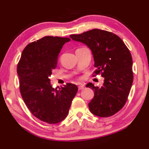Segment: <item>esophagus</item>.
I'll list each match as a JSON object with an SVG mask.
<instances>
[{"label":"esophagus","instance_id":"esophagus-1","mask_svg":"<svg viewBox=\"0 0 149 149\" xmlns=\"http://www.w3.org/2000/svg\"><path fill=\"white\" fill-rule=\"evenodd\" d=\"M85 89L84 85H79V86H78V90H82V89Z\"/></svg>","mask_w":149,"mask_h":149}]
</instances>
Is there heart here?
I'll return each instance as SVG.
<instances>
[{"label": "heart", "instance_id": "obj_1", "mask_svg": "<svg viewBox=\"0 0 149 149\" xmlns=\"http://www.w3.org/2000/svg\"><path fill=\"white\" fill-rule=\"evenodd\" d=\"M80 79H81V78H79V80H80Z\"/></svg>", "mask_w": 149, "mask_h": 149}]
</instances>
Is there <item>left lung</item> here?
Returning <instances> with one entry per match:
<instances>
[{
  "label": "left lung",
  "instance_id": "8db88e82",
  "mask_svg": "<svg viewBox=\"0 0 149 149\" xmlns=\"http://www.w3.org/2000/svg\"><path fill=\"white\" fill-rule=\"evenodd\" d=\"M70 37L90 48L96 68L93 76L105 78L101 88L91 82L86 85L94 92L89 110L100 117L114 115L126 104L133 81L130 51L119 37L106 30L93 29Z\"/></svg>",
  "mask_w": 149,
  "mask_h": 149
}]
</instances>
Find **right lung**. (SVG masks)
I'll return each mask as SVG.
<instances>
[{
	"instance_id": "right-lung-1",
	"label": "right lung",
	"mask_w": 149,
	"mask_h": 149,
	"mask_svg": "<svg viewBox=\"0 0 149 149\" xmlns=\"http://www.w3.org/2000/svg\"><path fill=\"white\" fill-rule=\"evenodd\" d=\"M69 37L46 36L26 46L17 65L19 89L23 101L35 117L50 124L67 117L78 87L67 83L53 88L49 77L57 57Z\"/></svg>"
}]
</instances>
